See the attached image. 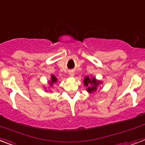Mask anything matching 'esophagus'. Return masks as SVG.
Wrapping results in <instances>:
<instances>
[{
    "mask_svg": "<svg viewBox=\"0 0 145 145\" xmlns=\"http://www.w3.org/2000/svg\"><path fill=\"white\" fill-rule=\"evenodd\" d=\"M69 75H70L71 76H73L74 75V72H73V71H70V72H69Z\"/></svg>",
    "mask_w": 145,
    "mask_h": 145,
    "instance_id": "34e87169",
    "label": "esophagus"
}]
</instances>
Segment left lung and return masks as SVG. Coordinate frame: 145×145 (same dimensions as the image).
I'll return each mask as SVG.
<instances>
[{
    "label": "left lung",
    "instance_id": "8db88e82",
    "mask_svg": "<svg viewBox=\"0 0 145 145\" xmlns=\"http://www.w3.org/2000/svg\"><path fill=\"white\" fill-rule=\"evenodd\" d=\"M83 83L86 86H87V91L89 93H92L94 91H97V86H99V84H101V82L99 80H96L95 77H92V78H90L89 76H87L85 77L84 80H83Z\"/></svg>",
    "mask_w": 145,
    "mask_h": 145
}]
</instances>
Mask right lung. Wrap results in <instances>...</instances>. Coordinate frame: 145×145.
Here are the masks:
<instances>
[{"instance_id":"1","label":"right lung","mask_w":145,"mask_h":145,"mask_svg":"<svg viewBox=\"0 0 145 145\" xmlns=\"http://www.w3.org/2000/svg\"><path fill=\"white\" fill-rule=\"evenodd\" d=\"M56 81H57V79H56V76L53 74L51 75V79H50V80L48 82V83H49V85H50V86H52L53 85H54V83H56Z\"/></svg>"}]
</instances>
